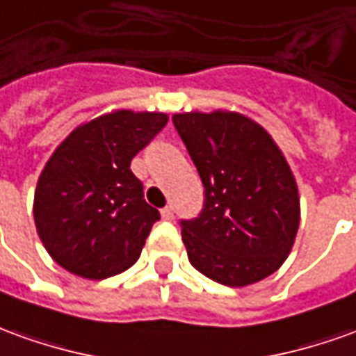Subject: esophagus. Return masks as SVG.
Returning a JSON list of instances; mask_svg holds the SVG:
<instances>
[{
  "mask_svg": "<svg viewBox=\"0 0 356 356\" xmlns=\"http://www.w3.org/2000/svg\"><path fill=\"white\" fill-rule=\"evenodd\" d=\"M161 218H163V220H173V208H171V206H165V208L161 210Z\"/></svg>",
  "mask_w": 356,
  "mask_h": 356,
  "instance_id": "1",
  "label": "esophagus"
}]
</instances>
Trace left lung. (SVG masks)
I'll use <instances>...</instances> for the list:
<instances>
[{"label":"left lung","mask_w":356,"mask_h":356,"mask_svg":"<svg viewBox=\"0 0 356 356\" xmlns=\"http://www.w3.org/2000/svg\"><path fill=\"white\" fill-rule=\"evenodd\" d=\"M173 125L204 185V208L183 220L191 264L213 282L245 287L287 260L300 221L297 181L264 127L243 113H175Z\"/></svg>","instance_id":"left-lung-1"}]
</instances>
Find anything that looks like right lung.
Returning <instances> with one entry per match:
<instances>
[{
    "label": "right lung",
    "mask_w": 356,
    "mask_h": 356,
    "mask_svg": "<svg viewBox=\"0 0 356 356\" xmlns=\"http://www.w3.org/2000/svg\"><path fill=\"white\" fill-rule=\"evenodd\" d=\"M168 123L160 111L115 109L79 125L40 173L34 223L48 254L84 280L125 272L160 212L144 200L131 160Z\"/></svg>",
    "instance_id": "obj_1"
}]
</instances>
